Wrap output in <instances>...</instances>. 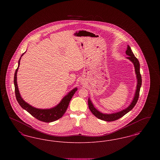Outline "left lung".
<instances>
[{"label": "left lung", "mask_w": 160, "mask_h": 160, "mask_svg": "<svg viewBox=\"0 0 160 160\" xmlns=\"http://www.w3.org/2000/svg\"><path fill=\"white\" fill-rule=\"evenodd\" d=\"M126 54L128 56V57H127V58L133 63L134 67H135L136 74L137 75V89H136V92L134 98L132 100V102H131V104L126 109L123 110L122 111L116 113L108 114H104V113L99 112V111H98L93 107L92 103L91 101L89 99H88V106H89V108L90 110L91 111L92 113L95 117H97V118H98L101 120H103V121H107V122H112V121H114L119 119V118L123 117L125 114L128 113L130 110H131L133 108V107L135 106V105L136 104L137 101L138 99L140 87L142 85V77H141V74L140 72V63H139V62L138 61V59L134 56V55L132 53L129 46H128V47H127Z\"/></svg>", "instance_id": "1"}]
</instances>
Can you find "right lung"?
<instances>
[{"instance_id": "add662e5", "label": "right lung", "mask_w": 160, "mask_h": 160, "mask_svg": "<svg viewBox=\"0 0 160 160\" xmlns=\"http://www.w3.org/2000/svg\"><path fill=\"white\" fill-rule=\"evenodd\" d=\"M24 53L22 54V56ZM20 57L19 61H18V68L16 69L14 74V83L15 86V93L16 99L17 100L18 104L20 106L26 110L28 113L33 116L34 118L37 119L39 121H41L42 122H52L55 121L59 119H60L63 116V115L65 114V112L67 111V109L68 107L69 102L72 98V96L77 91V88L74 89L71 91L67 95H66L61 102L54 108L50 109H39L35 108L31 106L29 104L26 102L22 97L20 96V94L18 91V88L17 83V73L18 67L20 66Z\"/></svg>"}]
</instances>
